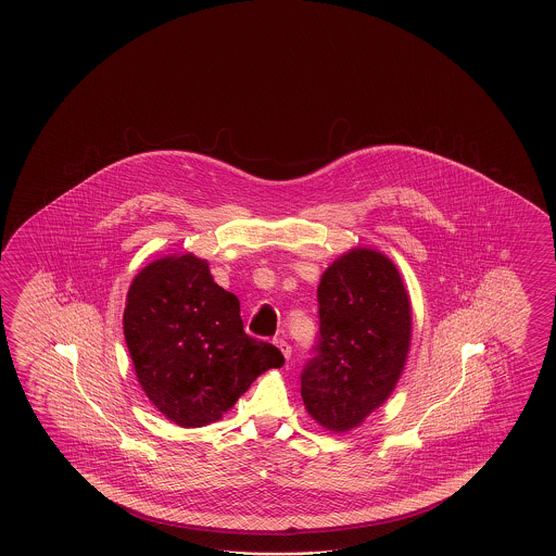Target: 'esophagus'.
Returning <instances> with one entry per match:
<instances>
[{
  "mask_svg": "<svg viewBox=\"0 0 556 556\" xmlns=\"http://www.w3.org/2000/svg\"><path fill=\"white\" fill-rule=\"evenodd\" d=\"M276 345L280 348V352H282L283 357H286V359H290V355H292V348H290V343L286 342L283 338H278V340H276Z\"/></svg>",
  "mask_w": 556,
  "mask_h": 556,
  "instance_id": "esophagus-1",
  "label": "esophagus"
}]
</instances>
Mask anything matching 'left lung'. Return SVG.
<instances>
[{
    "label": "left lung",
    "mask_w": 556,
    "mask_h": 556,
    "mask_svg": "<svg viewBox=\"0 0 556 556\" xmlns=\"http://www.w3.org/2000/svg\"><path fill=\"white\" fill-rule=\"evenodd\" d=\"M318 316L302 400L319 426L343 433L395 390L412 342V304L388 256L354 249L321 274Z\"/></svg>",
    "instance_id": "left-lung-1"
}]
</instances>
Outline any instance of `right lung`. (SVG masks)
Masks as SVG:
<instances>
[{"mask_svg":"<svg viewBox=\"0 0 556 556\" xmlns=\"http://www.w3.org/2000/svg\"><path fill=\"white\" fill-rule=\"evenodd\" d=\"M123 330L147 397L180 427L220 419L254 379L283 364L276 345L244 331L237 295L192 254L165 256L135 276Z\"/></svg>","mask_w":556,"mask_h":556,"instance_id":"right-lung-1","label":"right lung"}]
</instances>
